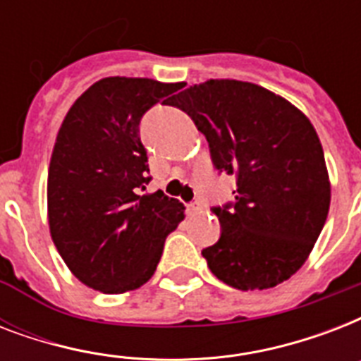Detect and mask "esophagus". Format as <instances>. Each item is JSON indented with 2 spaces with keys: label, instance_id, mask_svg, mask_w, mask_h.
<instances>
[{
  "label": "esophagus",
  "instance_id": "1",
  "mask_svg": "<svg viewBox=\"0 0 361 361\" xmlns=\"http://www.w3.org/2000/svg\"><path fill=\"white\" fill-rule=\"evenodd\" d=\"M204 209L202 202H198V200H195V202L187 204V214L189 215H195V214H200Z\"/></svg>",
  "mask_w": 361,
  "mask_h": 361
}]
</instances>
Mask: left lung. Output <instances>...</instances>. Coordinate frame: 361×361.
Here are the masks:
<instances>
[{"mask_svg": "<svg viewBox=\"0 0 361 361\" xmlns=\"http://www.w3.org/2000/svg\"><path fill=\"white\" fill-rule=\"evenodd\" d=\"M206 136L215 169L236 176V202L214 208L221 238L202 257L219 281L264 290L307 260L330 212V176L302 110L251 82L208 80L176 95Z\"/></svg>", "mask_w": 361, "mask_h": 361, "instance_id": "1", "label": "left lung"}]
</instances>
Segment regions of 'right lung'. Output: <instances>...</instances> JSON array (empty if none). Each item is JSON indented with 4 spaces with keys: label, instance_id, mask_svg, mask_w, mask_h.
<instances>
[{
    "label": "right lung",
    "instance_id": "obj_1",
    "mask_svg": "<svg viewBox=\"0 0 361 361\" xmlns=\"http://www.w3.org/2000/svg\"><path fill=\"white\" fill-rule=\"evenodd\" d=\"M180 87L109 76L76 99L59 127L48 226L67 268L93 290L123 294L147 283L164 240L185 217L183 204L163 191L142 195L149 169L138 129L142 116Z\"/></svg>",
    "mask_w": 361,
    "mask_h": 361
}]
</instances>
